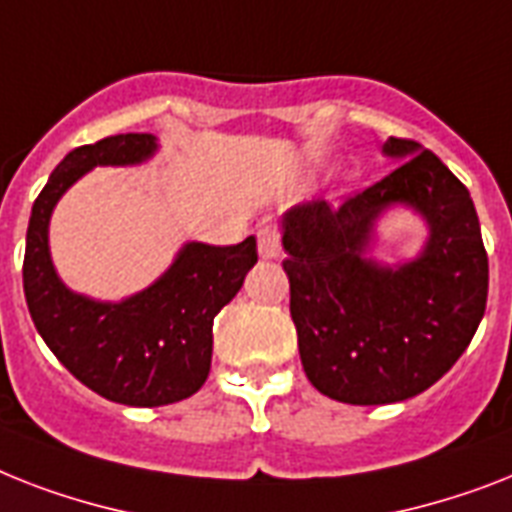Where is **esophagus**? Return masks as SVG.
<instances>
[{
	"instance_id": "1",
	"label": "esophagus",
	"mask_w": 512,
	"mask_h": 512,
	"mask_svg": "<svg viewBox=\"0 0 512 512\" xmlns=\"http://www.w3.org/2000/svg\"><path fill=\"white\" fill-rule=\"evenodd\" d=\"M257 252H260L263 260H276V257H281V231L273 226H265L257 234Z\"/></svg>"
}]
</instances>
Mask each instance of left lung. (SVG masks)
<instances>
[{"mask_svg": "<svg viewBox=\"0 0 512 512\" xmlns=\"http://www.w3.org/2000/svg\"><path fill=\"white\" fill-rule=\"evenodd\" d=\"M402 160L342 205L315 199L284 215V270L310 384L347 405H389L436 384L471 344L486 310L489 260L473 199L434 152L389 139ZM392 204L430 223L421 256L402 266L367 257Z\"/></svg>", "mask_w": 512, "mask_h": 512, "instance_id": "8db88e82", "label": "left lung"}]
</instances>
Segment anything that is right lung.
Masks as SVG:
<instances>
[{
  "label": "right lung",
  "instance_id": "obj_1",
  "mask_svg": "<svg viewBox=\"0 0 512 512\" xmlns=\"http://www.w3.org/2000/svg\"><path fill=\"white\" fill-rule=\"evenodd\" d=\"M157 152L152 134L107 136L65 155L33 202L23 292L33 326L54 357L91 392L131 407H160L199 392L213 360V321L257 263L255 236L234 247L189 242L165 273L123 302L70 292L49 255L57 199L97 165H139Z\"/></svg>",
  "mask_w": 512,
  "mask_h": 512
}]
</instances>
